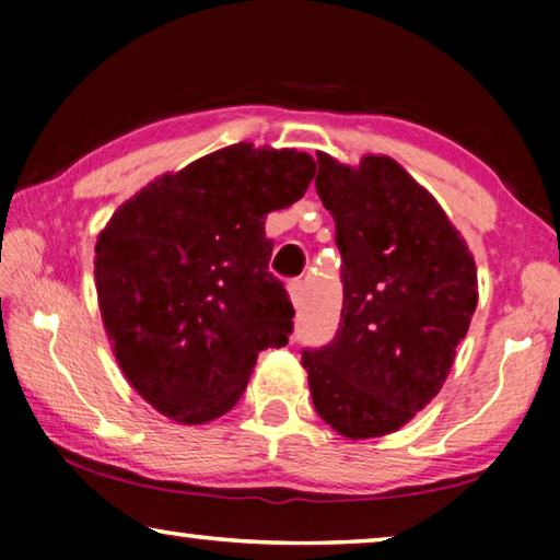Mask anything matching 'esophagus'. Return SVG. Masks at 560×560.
I'll list each match as a JSON object with an SVG mask.
<instances>
[{
    "mask_svg": "<svg viewBox=\"0 0 560 560\" xmlns=\"http://www.w3.org/2000/svg\"><path fill=\"white\" fill-rule=\"evenodd\" d=\"M289 296H291L293 308L299 311L303 306V296H306V287H303V281H291L289 283Z\"/></svg>",
    "mask_w": 560,
    "mask_h": 560,
    "instance_id": "esophagus-1",
    "label": "esophagus"
}]
</instances>
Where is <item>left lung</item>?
<instances>
[{"instance_id":"1","label":"left lung","mask_w":560,"mask_h":560,"mask_svg":"<svg viewBox=\"0 0 560 560\" xmlns=\"http://www.w3.org/2000/svg\"><path fill=\"white\" fill-rule=\"evenodd\" d=\"M318 155L336 222L343 311L336 340L303 350L320 420L346 440L397 432L442 390L477 311V264L447 212L387 155Z\"/></svg>"}]
</instances>
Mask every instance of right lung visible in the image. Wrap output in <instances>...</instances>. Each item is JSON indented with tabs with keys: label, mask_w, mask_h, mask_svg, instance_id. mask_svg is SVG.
I'll return each instance as SVG.
<instances>
[{
	"label": "right lung",
	"mask_w": 560,
	"mask_h": 560,
	"mask_svg": "<svg viewBox=\"0 0 560 560\" xmlns=\"http://www.w3.org/2000/svg\"><path fill=\"white\" fill-rule=\"evenodd\" d=\"M316 175L308 153L226 145L122 202L93 257L98 308L120 373L177 424L240 400L261 350L287 346L293 308L269 273V212Z\"/></svg>",
	"instance_id": "1"
}]
</instances>
